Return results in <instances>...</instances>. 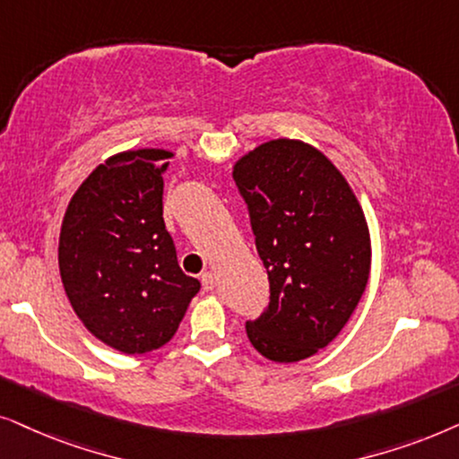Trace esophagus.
Masks as SVG:
<instances>
[{"label":"esophagus","instance_id":"1","mask_svg":"<svg viewBox=\"0 0 459 459\" xmlns=\"http://www.w3.org/2000/svg\"><path fill=\"white\" fill-rule=\"evenodd\" d=\"M201 285H204L205 291H212L213 285H216V277H213L212 271H207L201 274Z\"/></svg>","mask_w":459,"mask_h":459}]
</instances>
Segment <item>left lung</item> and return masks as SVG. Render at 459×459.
I'll use <instances>...</instances> for the list:
<instances>
[{"label": "left lung", "mask_w": 459, "mask_h": 459, "mask_svg": "<svg viewBox=\"0 0 459 459\" xmlns=\"http://www.w3.org/2000/svg\"><path fill=\"white\" fill-rule=\"evenodd\" d=\"M268 273L266 313L247 338L274 363H298L335 340L368 287L371 237L363 207L313 144L274 138L233 166Z\"/></svg>", "instance_id": "8db88e82"}]
</instances>
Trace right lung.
<instances>
[{
  "instance_id": "right-lung-1",
  "label": "right lung",
  "mask_w": 459,
  "mask_h": 459,
  "mask_svg": "<svg viewBox=\"0 0 459 459\" xmlns=\"http://www.w3.org/2000/svg\"><path fill=\"white\" fill-rule=\"evenodd\" d=\"M174 152L111 155L66 205L58 241L65 291L85 329L124 354H144L178 332L201 283L182 273L163 222V172Z\"/></svg>"
}]
</instances>
